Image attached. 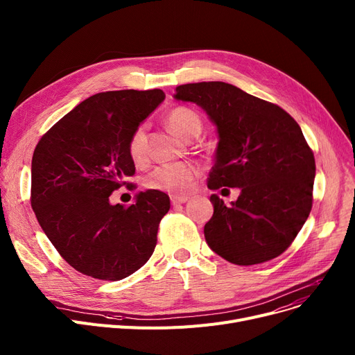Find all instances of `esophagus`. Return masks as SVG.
I'll return each instance as SVG.
<instances>
[{
	"label": "esophagus",
	"mask_w": 355,
	"mask_h": 355,
	"mask_svg": "<svg viewBox=\"0 0 355 355\" xmlns=\"http://www.w3.org/2000/svg\"><path fill=\"white\" fill-rule=\"evenodd\" d=\"M189 200H190L189 196H171V202L174 204V206H177V204L187 202Z\"/></svg>",
	"instance_id": "1"
}]
</instances>
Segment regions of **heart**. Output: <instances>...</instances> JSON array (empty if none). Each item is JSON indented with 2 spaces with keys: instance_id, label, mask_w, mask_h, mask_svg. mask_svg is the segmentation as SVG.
I'll use <instances>...</instances> for the list:
<instances>
[{
  "instance_id": "heart-1",
  "label": "heart",
  "mask_w": 355,
  "mask_h": 355,
  "mask_svg": "<svg viewBox=\"0 0 355 355\" xmlns=\"http://www.w3.org/2000/svg\"><path fill=\"white\" fill-rule=\"evenodd\" d=\"M166 123L173 132L185 139L191 141L201 132L202 122L197 112L185 106H177L166 115ZM128 155L135 164H142L146 159V129L145 125L137 126L128 139ZM197 178V170L190 164H171L159 165L149 173L145 178L148 189L157 191H166L173 194H182L189 191L191 184Z\"/></svg>"
}]
</instances>
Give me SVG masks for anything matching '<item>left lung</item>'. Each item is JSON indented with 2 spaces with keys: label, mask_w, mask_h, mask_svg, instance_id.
I'll list each match as a JSON object with an SVG mask.
<instances>
[{
  "label": "left lung",
  "mask_w": 355,
  "mask_h": 355,
  "mask_svg": "<svg viewBox=\"0 0 355 355\" xmlns=\"http://www.w3.org/2000/svg\"><path fill=\"white\" fill-rule=\"evenodd\" d=\"M174 98L206 110L217 126L209 189H240L232 206L218 196L204 226L207 245L227 262L249 266L282 254L312 209L315 158L301 126L275 103L225 82L181 85Z\"/></svg>",
  "instance_id": "1"
}]
</instances>
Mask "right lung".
<instances>
[{
    "label": "right lung",
    "mask_w": 355,
    "mask_h": 355,
    "mask_svg": "<svg viewBox=\"0 0 355 355\" xmlns=\"http://www.w3.org/2000/svg\"><path fill=\"white\" fill-rule=\"evenodd\" d=\"M165 99L161 89L96 93L54 123L31 161V207L66 262L102 281H121L154 253L170 197L148 190L129 207L109 197L129 182L132 130Z\"/></svg>",
    "instance_id": "1"
}]
</instances>
